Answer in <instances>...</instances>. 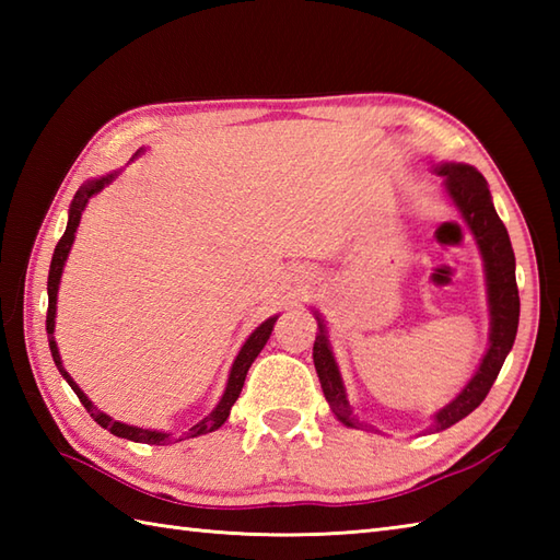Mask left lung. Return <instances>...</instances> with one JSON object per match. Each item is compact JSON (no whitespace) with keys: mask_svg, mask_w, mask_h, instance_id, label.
Returning <instances> with one entry per match:
<instances>
[{"mask_svg":"<svg viewBox=\"0 0 560 560\" xmlns=\"http://www.w3.org/2000/svg\"><path fill=\"white\" fill-rule=\"evenodd\" d=\"M435 173L443 177V187L452 205L462 213L464 223L471 231L474 241L479 245V253L483 257L486 269V287H489V311H491V335H489V351L483 353V361L479 371L467 383L459 395L452 399L447 407L440 409L433 416V431H445V428L455 425L464 416H469L474 409L489 395L498 373L505 363V355L510 353L517 335L520 323V295H517V281H515V253L510 245V235L505 231L503 221L498 219L493 199L486 185L483 175L467 163H440L435 165ZM317 317V337L313 347V361L315 371L323 385L325 397L329 401V409L335 411L337 419L343 425L359 428V416L353 413L349 404L347 389H343V380L339 373V365L335 361V353L329 347L327 327L323 317Z\"/></svg>","mask_w":560,"mask_h":560,"instance_id":"1","label":"left lung"}]
</instances>
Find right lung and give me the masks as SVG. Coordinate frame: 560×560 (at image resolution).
Listing matches in <instances>:
<instances>
[{"label": "right lung", "instance_id": "1", "mask_svg": "<svg viewBox=\"0 0 560 560\" xmlns=\"http://www.w3.org/2000/svg\"><path fill=\"white\" fill-rule=\"evenodd\" d=\"M139 153V151H137ZM117 173H110V175H103V177H96V180H89L86 185H83L79 192L74 195V201H71L69 207V221H67V231L65 235L59 237V243L55 247V255H52V261H50V273H47V319H45V329H47V341H50V353H52V361L57 365L59 375H62L69 387L77 392V397L81 399L83 407H86V411L91 413V419L96 421L98 425H103L105 431H110L113 435L117 438H127V440H135V443H147V445H163V443H177V440H185V438H197V435H205V433H211L217 431V428H221L225 423V419H229L231 413V407L235 404V399L241 397V389L245 385V375L249 371V365H253V361L259 355V351L265 349V343L271 335L273 329V323H277V317H269L261 323L253 335H249V339L243 343L241 353L235 355L233 361V368H231V375H229V383H225V392L221 401L217 404V409H213L207 419H201L197 425L189 428L187 433H183L180 438H171V433H161V431H149V428H137V425H127V423H120V421H113L108 413H103L98 407H93V401L83 395L81 387L71 380V375L65 371L62 365V359H59V351H57V343H55V315H57V291H59V279H62V269H65V261H67V255L71 249V243H74V233L79 229V221H81V211L86 209L89 199L93 195H98L101 189L105 185L113 183V177Z\"/></svg>", "mask_w": 560, "mask_h": 560}]
</instances>
